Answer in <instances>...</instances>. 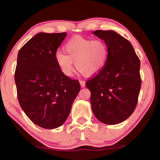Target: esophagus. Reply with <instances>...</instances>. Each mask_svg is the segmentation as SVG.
<instances>
[{
    "mask_svg": "<svg viewBox=\"0 0 160 160\" xmlns=\"http://www.w3.org/2000/svg\"><path fill=\"white\" fill-rule=\"evenodd\" d=\"M80 85H81L82 87H84V86H86V82L84 80H80Z\"/></svg>",
    "mask_w": 160,
    "mask_h": 160,
    "instance_id": "obj_1",
    "label": "esophagus"
}]
</instances>
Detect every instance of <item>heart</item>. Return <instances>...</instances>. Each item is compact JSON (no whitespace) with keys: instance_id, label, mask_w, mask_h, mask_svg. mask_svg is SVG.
Wrapping results in <instances>:
<instances>
[{"instance_id":"b5f03b06","label":"heart","mask_w":160,"mask_h":160,"mask_svg":"<svg viewBox=\"0 0 160 160\" xmlns=\"http://www.w3.org/2000/svg\"><path fill=\"white\" fill-rule=\"evenodd\" d=\"M64 48L66 54L58 51L55 58L61 71L66 76H71L74 65L84 76L97 74L106 65L109 56L107 43L100 39L74 37L65 43Z\"/></svg>"}]
</instances>
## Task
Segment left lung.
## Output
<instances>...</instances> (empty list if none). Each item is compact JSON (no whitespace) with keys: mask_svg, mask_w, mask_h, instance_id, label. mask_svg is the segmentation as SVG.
Returning a JSON list of instances; mask_svg holds the SVG:
<instances>
[{"mask_svg":"<svg viewBox=\"0 0 160 160\" xmlns=\"http://www.w3.org/2000/svg\"><path fill=\"white\" fill-rule=\"evenodd\" d=\"M107 43L106 65L86 82L91 92L93 113L100 122L115 125L123 122L135 111L140 93V60L127 39L113 31L93 32Z\"/></svg>","mask_w":160,"mask_h":160,"instance_id":"1","label":"left lung"}]
</instances>
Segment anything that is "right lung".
Segmentation results:
<instances>
[{"label": "right lung", "mask_w": 160, "mask_h": 160, "mask_svg": "<svg viewBox=\"0 0 160 160\" xmlns=\"http://www.w3.org/2000/svg\"><path fill=\"white\" fill-rule=\"evenodd\" d=\"M67 33H38L20 49L15 71L17 97L31 120L43 128L61 126L80 90V82L62 72L55 58Z\"/></svg>", "instance_id": "obj_1"}]
</instances>
